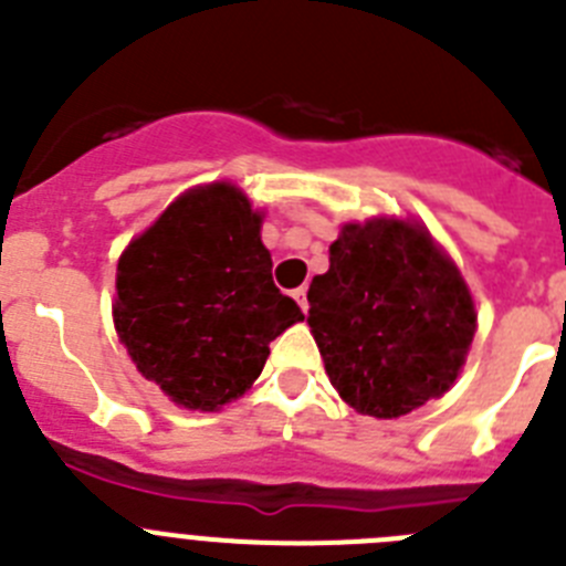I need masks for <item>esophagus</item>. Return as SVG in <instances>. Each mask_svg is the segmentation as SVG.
Instances as JSON below:
<instances>
[{
    "instance_id": "obj_1",
    "label": "esophagus",
    "mask_w": 566,
    "mask_h": 566,
    "mask_svg": "<svg viewBox=\"0 0 566 566\" xmlns=\"http://www.w3.org/2000/svg\"><path fill=\"white\" fill-rule=\"evenodd\" d=\"M292 297H294V300H297V306H300V308H303V312H308V300H306V289H303V286H300V289H294V292H292Z\"/></svg>"
}]
</instances>
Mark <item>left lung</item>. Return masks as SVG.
<instances>
[{
  "mask_svg": "<svg viewBox=\"0 0 566 566\" xmlns=\"http://www.w3.org/2000/svg\"><path fill=\"white\" fill-rule=\"evenodd\" d=\"M308 326L339 397L377 419L442 397L462 371L476 308L428 229L397 218L345 223L308 286Z\"/></svg>",
  "mask_w": 566,
  "mask_h": 566,
  "instance_id": "obj_1",
  "label": "left lung"
}]
</instances>
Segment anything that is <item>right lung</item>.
<instances>
[{
  "instance_id": "add662e5",
  "label": "right lung",
  "mask_w": 566,
  "mask_h": 566,
  "mask_svg": "<svg viewBox=\"0 0 566 566\" xmlns=\"http://www.w3.org/2000/svg\"><path fill=\"white\" fill-rule=\"evenodd\" d=\"M260 212L234 184L184 192L124 249L115 332L175 405L218 411L252 388L269 343L303 319L272 280Z\"/></svg>"
}]
</instances>
